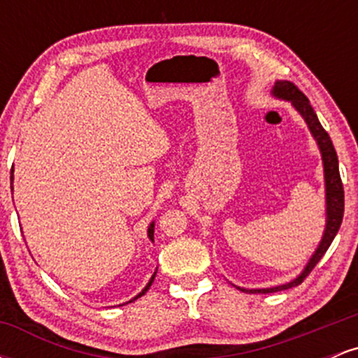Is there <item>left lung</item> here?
<instances>
[{"mask_svg":"<svg viewBox=\"0 0 358 358\" xmlns=\"http://www.w3.org/2000/svg\"><path fill=\"white\" fill-rule=\"evenodd\" d=\"M271 94L279 97V99L289 101L291 104H293V108L301 114L303 119H305L308 127H310L311 134H313V138L316 139V145L320 148V153H322V159H323L324 188H327V225H324V232L318 249L315 250V254L311 256L310 262L306 264V268L303 269V273L299 274L296 279H293L291 282H286V285H281V286L266 287V289H244V287H237V289L244 291V293H276V291L289 289V287L301 285L303 279L313 271L315 266L320 262V259L324 256V252H327L328 248H330V244L334 242L343 219L345 200H343V185H342V178H340V171H338V158H336L334 143H331V139L328 136L327 131L323 129V126L320 124L318 117H316V113L313 110V108H311L310 101H308V97L293 84V82H287V80H278L276 84H274L273 90H271Z\"/></svg>","mask_w":358,"mask_h":358,"instance_id":"obj_1","label":"left lung"}]
</instances>
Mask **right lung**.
<instances>
[{"mask_svg":"<svg viewBox=\"0 0 358 358\" xmlns=\"http://www.w3.org/2000/svg\"><path fill=\"white\" fill-rule=\"evenodd\" d=\"M11 183H13V170H11ZM11 190H13V187H11ZM153 234H155V222H151V224H150V227H148V237H150V241H155V239H153ZM155 276H156V271H155V274H153V276H151L150 282H148V285L145 286V289H143L141 293H139L136 298H133V299H131V301H134V299H138L139 296H143V294H145L146 291L150 289V286L153 285V281H155ZM131 301H127V303H131Z\"/></svg>","mask_w":358,"mask_h":358,"instance_id":"right-lung-1","label":"right lung"}]
</instances>
